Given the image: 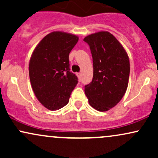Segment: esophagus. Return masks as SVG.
<instances>
[{
    "label": "esophagus",
    "mask_w": 158,
    "mask_h": 158,
    "mask_svg": "<svg viewBox=\"0 0 158 158\" xmlns=\"http://www.w3.org/2000/svg\"><path fill=\"white\" fill-rule=\"evenodd\" d=\"M77 75L78 78H79V79H81V73H77Z\"/></svg>",
    "instance_id": "34e87169"
}]
</instances>
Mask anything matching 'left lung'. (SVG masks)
Returning a JSON list of instances; mask_svg holds the SVG:
<instances>
[{"mask_svg": "<svg viewBox=\"0 0 158 158\" xmlns=\"http://www.w3.org/2000/svg\"><path fill=\"white\" fill-rule=\"evenodd\" d=\"M93 58L94 76L85 85L89 104L106 111L121 100L128 84L130 64L126 50L108 32H99L84 39Z\"/></svg>", "mask_w": 158, "mask_h": 158, "instance_id": "left-lung-1", "label": "left lung"}]
</instances>
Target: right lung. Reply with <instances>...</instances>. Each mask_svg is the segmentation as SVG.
Returning <instances> with one entry per match:
<instances>
[{"label": "right lung", "instance_id": "right-lung-1", "mask_svg": "<svg viewBox=\"0 0 158 158\" xmlns=\"http://www.w3.org/2000/svg\"><path fill=\"white\" fill-rule=\"evenodd\" d=\"M78 40L72 34L52 32L32 52L29 64L30 82L37 99L49 110L66 106L77 86L78 78L70 71L69 54Z\"/></svg>", "mask_w": 158, "mask_h": 158}]
</instances>
